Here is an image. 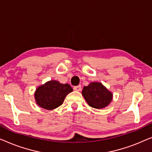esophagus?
Wrapping results in <instances>:
<instances>
[{"mask_svg": "<svg viewBox=\"0 0 152 152\" xmlns=\"http://www.w3.org/2000/svg\"><path fill=\"white\" fill-rule=\"evenodd\" d=\"M74 91H80L82 90V86H81V85H78V86H74Z\"/></svg>", "mask_w": 152, "mask_h": 152, "instance_id": "esophagus-1", "label": "esophagus"}]
</instances>
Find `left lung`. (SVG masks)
Returning a JSON list of instances; mask_svg holds the SVG:
<instances>
[{"instance_id": "left-lung-1", "label": "left lung", "mask_w": 152, "mask_h": 152, "mask_svg": "<svg viewBox=\"0 0 152 152\" xmlns=\"http://www.w3.org/2000/svg\"><path fill=\"white\" fill-rule=\"evenodd\" d=\"M82 95L90 107L95 109H103L111 103L113 94L102 83L91 82L84 86Z\"/></svg>"}]
</instances>
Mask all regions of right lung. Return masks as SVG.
Wrapping results in <instances>:
<instances>
[{
    "instance_id": "obj_1",
    "label": "right lung",
    "mask_w": 152,
    "mask_h": 152,
    "mask_svg": "<svg viewBox=\"0 0 152 152\" xmlns=\"http://www.w3.org/2000/svg\"><path fill=\"white\" fill-rule=\"evenodd\" d=\"M72 91L68 84H61L56 80H50L36 89L34 98L39 107L53 110L63 104L66 95Z\"/></svg>"
}]
</instances>
